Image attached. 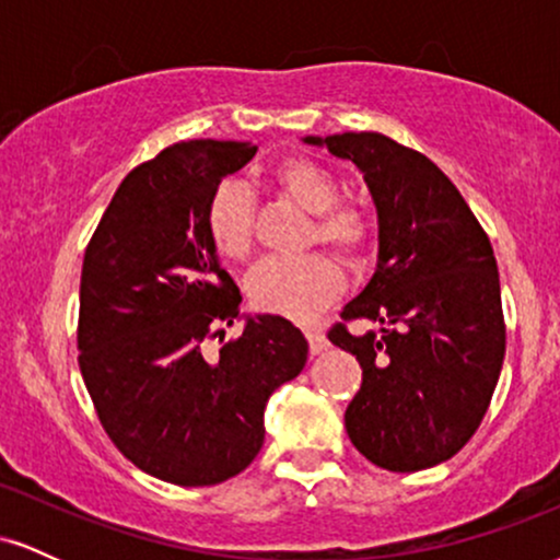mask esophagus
Here are the masks:
<instances>
[{
  "instance_id": "obj_1",
  "label": "esophagus",
  "mask_w": 560,
  "mask_h": 560,
  "mask_svg": "<svg viewBox=\"0 0 560 560\" xmlns=\"http://www.w3.org/2000/svg\"><path fill=\"white\" fill-rule=\"evenodd\" d=\"M305 337H307V345H311L313 355H318V352H324L326 347H329V339L324 337V331L320 329H305Z\"/></svg>"
}]
</instances>
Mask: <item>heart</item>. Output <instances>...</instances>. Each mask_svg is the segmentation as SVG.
Returning a JSON list of instances; mask_svg holds the SVG:
<instances>
[{"label":"heart","mask_w":560,"mask_h":560,"mask_svg":"<svg viewBox=\"0 0 560 560\" xmlns=\"http://www.w3.org/2000/svg\"><path fill=\"white\" fill-rule=\"evenodd\" d=\"M273 184L298 202L305 213L316 215L311 242L331 247L347 262H361L374 242L371 218L355 205H342V186L337 176L316 160L289 158L276 165ZM255 202L240 182H221L205 208V231L215 253L226 260H244L253 253ZM345 276L326 255L302 258H268L247 276V298L255 311L294 320L313 318L320 307L339 298Z\"/></svg>","instance_id":"b5f03b06"}]
</instances>
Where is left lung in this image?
I'll list each match as a JSON object with an SVG mask.
<instances>
[{
	"label": "left lung",
	"mask_w": 560,
	"mask_h": 560,
	"mask_svg": "<svg viewBox=\"0 0 560 560\" xmlns=\"http://www.w3.org/2000/svg\"><path fill=\"white\" fill-rule=\"evenodd\" d=\"M305 141L361 168L378 218L376 271L329 331L363 369L345 410L347 434L378 468H432L471 440L503 369L490 236L421 152L376 131ZM350 319H371L380 331L352 335Z\"/></svg>",
	"instance_id": "8db88e82"
}]
</instances>
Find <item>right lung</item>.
Returning <instances> with one entry per match:
<instances>
[{
  "mask_svg": "<svg viewBox=\"0 0 560 560\" xmlns=\"http://www.w3.org/2000/svg\"><path fill=\"white\" fill-rule=\"evenodd\" d=\"M255 152L213 139L165 147L124 178L83 255V384L113 445L171 485H221L253 464L268 397L307 361L305 337L281 316L247 318L242 337L208 355L240 318L242 294L205 208Z\"/></svg>",
  "mask_w": 560,
  "mask_h": 560,
  "instance_id": "right-lung-1",
  "label": "right lung"
}]
</instances>
